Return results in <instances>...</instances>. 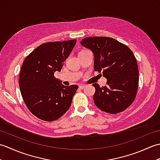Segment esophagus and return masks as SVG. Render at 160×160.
Returning a JSON list of instances; mask_svg holds the SVG:
<instances>
[{"mask_svg": "<svg viewBox=\"0 0 160 160\" xmlns=\"http://www.w3.org/2000/svg\"><path fill=\"white\" fill-rule=\"evenodd\" d=\"M84 87H85V86H84V85H83V84H80V85L79 86V88H80V89H83Z\"/></svg>", "mask_w": 160, "mask_h": 160, "instance_id": "1", "label": "esophagus"}]
</instances>
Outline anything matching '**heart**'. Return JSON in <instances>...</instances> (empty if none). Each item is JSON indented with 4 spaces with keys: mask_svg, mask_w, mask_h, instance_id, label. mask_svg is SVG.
Instances as JSON below:
<instances>
[{
    "mask_svg": "<svg viewBox=\"0 0 160 160\" xmlns=\"http://www.w3.org/2000/svg\"><path fill=\"white\" fill-rule=\"evenodd\" d=\"M86 51H87V50H82V51H81L80 52H86Z\"/></svg>",
    "mask_w": 160,
    "mask_h": 160,
    "instance_id": "obj_1",
    "label": "heart"
}]
</instances>
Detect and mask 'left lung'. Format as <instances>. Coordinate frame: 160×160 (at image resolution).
Segmentation results:
<instances>
[{
	"label": "left lung",
	"instance_id": "1",
	"mask_svg": "<svg viewBox=\"0 0 160 160\" xmlns=\"http://www.w3.org/2000/svg\"><path fill=\"white\" fill-rule=\"evenodd\" d=\"M94 56V70L102 72L107 86L95 83L94 103L102 111L120 113L134 101L138 88L139 71L133 53L128 47L112 38L89 37L80 42Z\"/></svg>",
	"mask_w": 160,
	"mask_h": 160
}]
</instances>
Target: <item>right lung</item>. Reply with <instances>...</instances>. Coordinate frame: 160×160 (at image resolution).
<instances>
[{
  "instance_id": "obj_1",
  "label": "right lung",
  "mask_w": 160,
  "mask_h": 160,
  "mask_svg": "<svg viewBox=\"0 0 160 160\" xmlns=\"http://www.w3.org/2000/svg\"><path fill=\"white\" fill-rule=\"evenodd\" d=\"M76 44V40L42 44L24 60L19 86L30 112L40 120H56L69 109L78 86H64L54 76Z\"/></svg>"
}]
</instances>
